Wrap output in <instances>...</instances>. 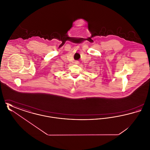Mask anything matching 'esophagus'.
Segmentation results:
<instances>
[{
  "instance_id": "1",
  "label": "esophagus",
  "mask_w": 150,
  "mask_h": 150,
  "mask_svg": "<svg viewBox=\"0 0 150 150\" xmlns=\"http://www.w3.org/2000/svg\"><path fill=\"white\" fill-rule=\"evenodd\" d=\"M79 63V61H75V64H78Z\"/></svg>"
}]
</instances>
